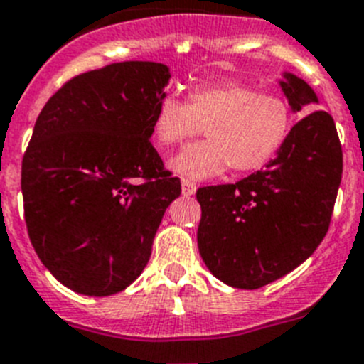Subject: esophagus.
<instances>
[{
	"label": "esophagus",
	"mask_w": 364,
	"mask_h": 364,
	"mask_svg": "<svg viewBox=\"0 0 364 364\" xmlns=\"http://www.w3.org/2000/svg\"><path fill=\"white\" fill-rule=\"evenodd\" d=\"M196 188H198V185L194 181H191V179H181L183 196H192L196 192Z\"/></svg>",
	"instance_id": "esophagus-1"
}]
</instances>
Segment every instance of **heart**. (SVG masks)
<instances>
[{
	"label": "heart",
	"instance_id": "1",
	"mask_svg": "<svg viewBox=\"0 0 364 364\" xmlns=\"http://www.w3.org/2000/svg\"><path fill=\"white\" fill-rule=\"evenodd\" d=\"M295 113L286 97L236 80L191 87L185 100L164 95L151 117V134L163 148L201 134L207 141L183 148L170 170L188 179L214 178L264 168L286 144Z\"/></svg>",
	"mask_w": 364,
	"mask_h": 364
}]
</instances>
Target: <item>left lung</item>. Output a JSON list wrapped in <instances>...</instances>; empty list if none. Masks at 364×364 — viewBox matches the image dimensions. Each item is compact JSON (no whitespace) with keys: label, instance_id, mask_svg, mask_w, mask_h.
Masks as SVG:
<instances>
[{"label":"left lung","instance_id":"obj_1","mask_svg":"<svg viewBox=\"0 0 364 364\" xmlns=\"http://www.w3.org/2000/svg\"><path fill=\"white\" fill-rule=\"evenodd\" d=\"M280 82L293 112L317 104L302 78ZM343 178V148L326 112L291 128L264 170L235 185L203 186L198 247L208 271L227 286L258 289L299 267L326 236Z\"/></svg>","mask_w":364,"mask_h":364}]
</instances>
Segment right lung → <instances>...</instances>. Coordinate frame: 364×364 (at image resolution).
<instances>
[{"mask_svg":"<svg viewBox=\"0 0 364 364\" xmlns=\"http://www.w3.org/2000/svg\"><path fill=\"white\" fill-rule=\"evenodd\" d=\"M168 78L157 62L109 64L65 82L38 115L21 161L25 223L38 258L73 291L126 289L181 194L150 143Z\"/></svg>","mask_w":364,"mask_h":364,"instance_id":"add662e5","label":"right lung"}]
</instances>
